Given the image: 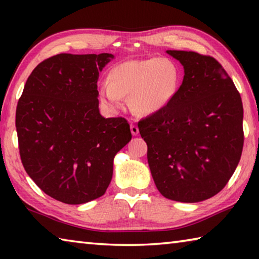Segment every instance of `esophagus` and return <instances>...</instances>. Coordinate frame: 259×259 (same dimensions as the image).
<instances>
[{"label":"esophagus","mask_w":259,"mask_h":259,"mask_svg":"<svg viewBox=\"0 0 259 259\" xmlns=\"http://www.w3.org/2000/svg\"><path fill=\"white\" fill-rule=\"evenodd\" d=\"M130 130H131V134H133L134 136H137V135L139 134L138 126L135 125V124H131V125H130Z\"/></svg>","instance_id":"esophagus-1"}]
</instances>
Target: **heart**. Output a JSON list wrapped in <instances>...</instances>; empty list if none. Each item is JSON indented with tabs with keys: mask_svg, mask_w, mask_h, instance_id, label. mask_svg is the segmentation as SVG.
<instances>
[{
	"mask_svg": "<svg viewBox=\"0 0 259 259\" xmlns=\"http://www.w3.org/2000/svg\"><path fill=\"white\" fill-rule=\"evenodd\" d=\"M181 71L168 58L124 61L109 73V80L99 85L102 98L109 106L119 108L123 97L140 114H153L165 107L181 87Z\"/></svg>",
	"mask_w": 259,
	"mask_h": 259,
	"instance_id": "heart-1",
	"label": "heart"
}]
</instances>
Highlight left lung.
I'll return each instance as SVG.
<instances>
[{"mask_svg":"<svg viewBox=\"0 0 259 259\" xmlns=\"http://www.w3.org/2000/svg\"><path fill=\"white\" fill-rule=\"evenodd\" d=\"M184 66L183 83L165 107L138 122L157 190L166 199L200 202L229 183L243 148L239 91L218 61L166 50Z\"/></svg>","mask_w":259,"mask_h":259,"instance_id":"8db88e82","label":"left lung"}]
</instances>
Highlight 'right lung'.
Listing matches in <instances>:
<instances>
[{
	"instance_id": "obj_1",
	"label": "right lung",
	"mask_w": 259,
	"mask_h": 259,
	"mask_svg": "<svg viewBox=\"0 0 259 259\" xmlns=\"http://www.w3.org/2000/svg\"><path fill=\"white\" fill-rule=\"evenodd\" d=\"M114 56L59 54L28 76L16 111L23 165L51 198L67 204L104 195L114 156L130 142L124 117L99 113V73Z\"/></svg>"
}]
</instances>
